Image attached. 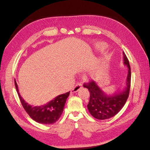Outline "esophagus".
Segmentation results:
<instances>
[{
	"label": "esophagus",
	"mask_w": 150,
	"mask_h": 150,
	"mask_svg": "<svg viewBox=\"0 0 150 150\" xmlns=\"http://www.w3.org/2000/svg\"><path fill=\"white\" fill-rule=\"evenodd\" d=\"M81 88H82V83H76V84L75 85L74 87L71 89V93H74L78 92V91H79Z\"/></svg>",
	"instance_id": "esophagus-1"
}]
</instances>
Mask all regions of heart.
Wrapping results in <instances>:
<instances>
[{"label":"heart","mask_w":150,"mask_h":150,"mask_svg":"<svg viewBox=\"0 0 150 150\" xmlns=\"http://www.w3.org/2000/svg\"><path fill=\"white\" fill-rule=\"evenodd\" d=\"M99 47L100 49L103 50V49H104L106 48V46H105V44H100L99 45Z\"/></svg>","instance_id":"b5f03b06"}]
</instances>
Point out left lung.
<instances>
[{
    "label": "left lung",
    "mask_w": 150,
    "mask_h": 150,
    "mask_svg": "<svg viewBox=\"0 0 150 150\" xmlns=\"http://www.w3.org/2000/svg\"><path fill=\"white\" fill-rule=\"evenodd\" d=\"M122 54L124 64L128 69L126 85L123 91L118 94L115 93L112 96H108L93 80L83 84L84 87L88 89L90 93L89 101L87 106L88 110L95 118L101 120L111 118L120 112L128 99L131 85V67L125 53L122 52Z\"/></svg>",
    "instance_id": "obj_1"
}]
</instances>
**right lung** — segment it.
<instances>
[{"instance_id":"1","label":"right lung","mask_w":150,"mask_h":150,"mask_svg":"<svg viewBox=\"0 0 150 150\" xmlns=\"http://www.w3.org/2000/svg\"><path fill=\"white\" fill-rule=\"evenodd\" d=\"M15 86L22 106L32 119L40 124L51 125L56 122L61 117L64 110L66 99L70 91L59 95L47 104L40 106H33L26 103L19 93L15 79Z\"/></svg>"}]
</instances>
